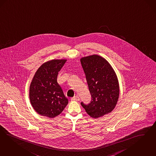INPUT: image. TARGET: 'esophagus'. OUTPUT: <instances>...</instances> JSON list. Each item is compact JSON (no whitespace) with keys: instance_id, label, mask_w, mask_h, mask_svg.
<instances>
[{"instance_id":"1","label":"esophagus","mask_w":156,"mask_h":156,"mask_svg":"<svg viewBox=\"0 0 156 156\" xmlns=\"http://www.w3.org/2000/svg\"><path fill=\"white\" fill-rule=\"evenodd\" d=\"M72 101H79L80 100V98L78 97V96H75L73 97V98H72L71 99Z\"/></svg>"}]
</instances>
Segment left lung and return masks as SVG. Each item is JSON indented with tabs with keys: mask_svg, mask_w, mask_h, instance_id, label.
I'll return each mask as SVG.
<instances>
[{
	"mask_svg": "<svg viewBox=\"0 0 156 156\" xmlns=\"http://www.w3.org/2000/svg\"><path fill=\"white\" fill-rule=\"evenodd\" d=\"M91 95L88 104L81 102L87 113L98 118L110 113L117 102L119 85L117 76L109 63L97 55L80 59Z\"/></svg>",
	"mask_w": 156,
	"mask_h": 156,
	"instance_id": "1",
	"label": "left lung"
}]
</instances>
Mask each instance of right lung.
I'll use <instances>...</instances> for the list:
<instances>
[{
	"instance_id": "add662e5",
	"label": "right lung",
	"mask_w": 156,
	"mask_h": 156,
	"mask_svg": "<svg viewBox=\"0 0 156 156\" xmlns=\"http://www.w3.org/2000/svg\"><path fill=\"white\" fill-rule=\"evenodd\" d=\"M66 59H53L41 65L36 71L29 88L30 101L39 115L53 118L59 115L68 104L57 82L58 72Z\"/></svg>"
}]
</instances>
